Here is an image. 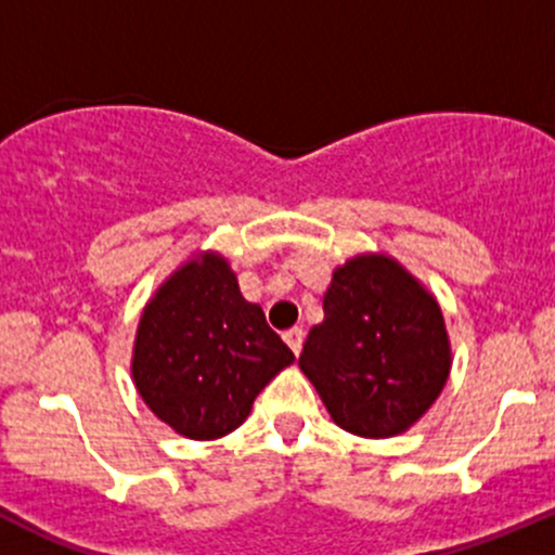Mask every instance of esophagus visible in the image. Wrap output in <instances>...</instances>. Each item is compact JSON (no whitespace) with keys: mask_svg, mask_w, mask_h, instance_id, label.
<instances>
[{"mask_svg":"<svg viewBox=\"0 0 555 555\" xmlns=\"http://www.w3.org/2000/svg\"><path fill=\"white\" fill-rule=\"evenodd\" d=\"M283 339H285V345L291 347V352H294V356H299V352H301V345H305V331L296 328V325H294V328L285 331Z\"/></svg>","mask_w":555,"mask_h":555,"instance_id":"obj_1","label":"esophagus"}]
</instances>
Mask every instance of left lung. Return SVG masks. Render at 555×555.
<instances>
[{"label":"left lung","mask_w":555,"mask_h":555,"mask_svg":"<svg viewBox=\"0 0 555 555\" xmlns=\"http://www.w3.org/2000/svg\"><path fill=\"white\" fill-rule=\"evenodd\" d=\"M299 369L331 420L361 438L409 430L441 396L451 345L436 296L396 259L361 254L336 267Z\"/></svg>","instance_id":"8db88e82"}]
</instances>
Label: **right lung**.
<instances>
[{"label":"right lung","mask_w":555,"mask_h":555,"mask_svg":"<svg viewBox=\"0 0 555 555\" xmlns=\"http://www.w3.org/2000/svg\"><path fill=\"white\" fill-rule=\"evenodd\" d=\"M294 352L243 299L221 254L184 261L150 299L133 345V382L157 420L192 441L237 430Z\"/></svg>","instance_id":"add662e5"}]
</instances>
